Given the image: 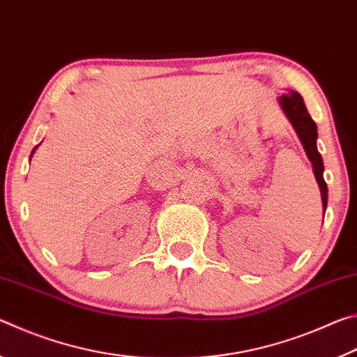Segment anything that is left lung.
Returning a JSON list of instances; mask_svg holds the SVG:
<instances>
[{
    "label": "left lung",
    "instance_id": "obj_1",
    "mask_svg": "<svg viewBox=\"0 0 357 357\" xmlns=\"http://www.w3.org/2000/svg\"><path fill=\"white\" fill-rule=\"evenodd\" d=\"M277 100H279L282 112L285 113V116L288 118L289 123H291L296 134H298L307 157H309V160L312 162L313 174H315L319 192H321L323 215H324L326 208H328V185H326L324 178H323V172H324L323 157L318 153V148H317L318 132H317L315 121L312 119L309 112H307L301 94L293 91V89H289L287 94H282Z\"/></svg>",
    "mask_w": 357,
    "mask_h": 357
}]
</instances>
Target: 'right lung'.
I'll return each mask as SVG.
<instances>
[{"label":"right lung","mask_w":357,"mask_h":357,"mask_svg":"<svg viewBox=\"0 0 357 357\" xmlns=\"http://www.w3.org/2000/svg\"><path fill=\"white\" fill-rule=\"evenodd\" d=\"M38 146H39V144H38ZM38 146H36V148L33 149V153H31V157H33V154H34V151H36V149H38Z\"/></svg>","instance_id":"1"}]
</instances>
